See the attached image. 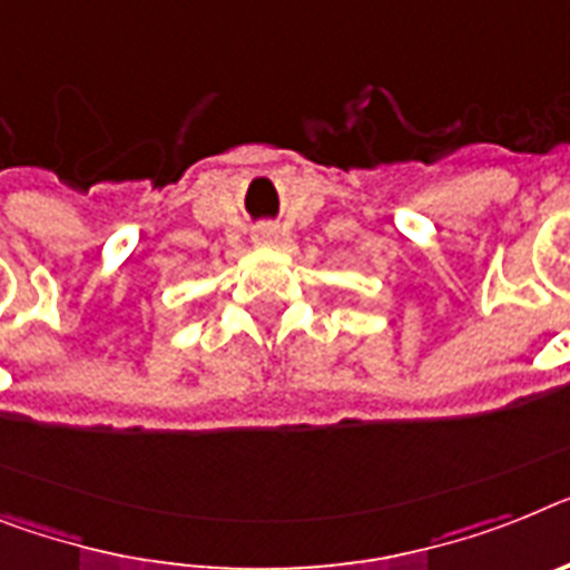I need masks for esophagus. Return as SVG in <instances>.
I'll use <instances>...</instances> for the list:
<instances>
[{
  "label": "esophagus",
  "mask_w": 570,
  "mask_h": 570,
  "mask_svg": "<svg viewBox=\"0 0 570 570\" xmlns=\"http://www.w3.org/2000/svg\"><path fill=\"white\" fill-rule=\"evenodd\" d=\"M252 240L257 243V246H275L277 243V226H261L255 232V237Z\"/></svg>",
  "instance_id": "34e87169"
}]
</instances>
